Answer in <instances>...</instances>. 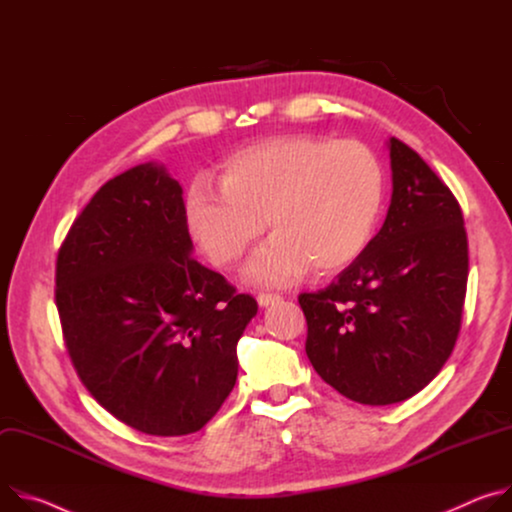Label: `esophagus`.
Wrapping results in <instances>:
<instances>
[{"label":"esophagus","mask_w":512,"mask_h":512,"mask_svg":"<svg viewBox=\"0 0 512 512\" xmlns=\"http://www.w3.org/2000/svg\"><path fill=\"white\" fill-rule=\"evenodd\" d=\"M280 299H282L280 295H272V293H260V295L256 297V301H258V305H260V307L274 305V303H278Z\"/></svg>","instance_id":"obj_1"}]
</instances>
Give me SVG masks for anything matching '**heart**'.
I'll return each instance as SVG.
<instances>
[{
    "label": "heart",
    "instance_id": "heart-1",
    "mask_svg": "<svg viewBox=\"0 0 512 512\" xmlns=\"http://www.w3.org/2000/svg\"><path fill=\"white\" fill-rule=\"evenodd\" d=\"M219 191L191 183L185 199L189 234L207 260L236 268L264 234L274 232L252 260V282L282 287L309 266L333 272L352 264L370 244L384 199L378 156L354 140L276 136L227 156Z\"/></svg>",
    "mask_w": 512,
    "mask_h": 512
}]
</instances>
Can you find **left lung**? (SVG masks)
I'll return each mask as SVG.
<instances>
[{
    "label": "left lung",
    "mask_w": 512,
    "mask_h": 512,
    "mask_svg": "<svg viewBox=\"0 0 512 512\" xmlns=\"http://www.w3.org/2000/svg\"><path fill=\"white\" fill-rule=\"evenodd\" d=\"M388 152L392 197L380 232L327 289L299 295L315 372L372 407L407 401L439 374L468 282L460 203L405 142L390 138Z\"/></svg>",
    "instance_id": "8db88e82"
}]
</instances>
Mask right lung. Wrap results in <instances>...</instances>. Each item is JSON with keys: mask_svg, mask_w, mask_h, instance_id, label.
<instances>
[{"mask_svg": "<svg viewBox=\"0 0 512 512\" xmlns=\"http://www.w3.org/2000/svg\"><path fill=\"white\" fill-rule=\"evenodd\" d=\"M191 252L183 189L146 162L93 195L56 258V309L81 382L148 435L195 433L219 411L258 311Z\"/></svg>", "mask_w": 512, "mask_h": 512, "instance_id": "add662e5", "label": "right lung"}]
</instances>
